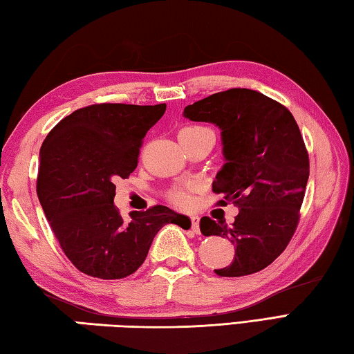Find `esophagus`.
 Instances as JSON below:
<instances>
[{
    "label": "esophagus",
    "instance_id": "obj_1",
    "mask_svg": "<svg viewBox=\"0 0 354 354\" xmlns=\"http://www.w3.org/2000/svg\"><path fill=\"white\" fill-rule=\"evenodd\" d=\"M190 221H192V230L198 234L199 232V216H196V215L190 216Z\"/></svg>",
    "mask_w": 354,
    "mask_h": 354
}]
</instances>
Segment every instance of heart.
Segmentation results:
<instances>
[{"label": "heart", "mask_w": 354, "mask_h": 354, "mask_svg": "<svg viewBox=\"0 0 354 354\" xmlns=\"http://www.w3.org/2000/svg\"><path fill=\"white\" fill-rule=\"evenodd\" d=\"M201 133H212V130H209V128H205V127H199V125H189V127H184L183 130L179 131V138H181V136H194V134H201ZM171 199L179 205H185V204H189L190 196L187 194V190L179 189V190L173 192Z\"/></svg>", "instance_id": "obj_1"}]
</instances>
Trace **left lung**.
I'll return each instance as SVG.
<instances>
[{
  "mask_svg": "<svg viewBox=\"0 0 354 354\" xmlns=\"http://www.w3.org/2000/svg\"><path fill=\"white\" fill-rule=\"evenodd\" d=\"M184 118L209 122L221 130L224 165L212 184L239 207L235 221L204 216L201 234L234 243L221 277L259 272L283 252L299 223V210L310 176V159L292 114L279 102L254 89L232 88L184 108Z\"/></svg>",
  "mask_w": 354,
  "mask_h": 354,
  "instance_id": "obj_1",
  "label": "left lung"
}]
</instances>
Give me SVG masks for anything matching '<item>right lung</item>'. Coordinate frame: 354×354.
<instances>
[{"instance_id":"1","label":"right lung","mask_w":354,"mask_h":354,"mask_svg":"<svg viewBox=\"0 0 354 354\" xmlns=\"http://www.w3.org/2000/svg\"><path fill=\"white\" fill-rule=\"evenodd\" d=\"M165 108L85 106L62 119L44 139L37 195L63 252L83 274L124 279L142 265L160 227L190 223L165 205L131 212L125 221L114 205V183L136 169L142 139Z\"/></svg>"}]
</instances>
